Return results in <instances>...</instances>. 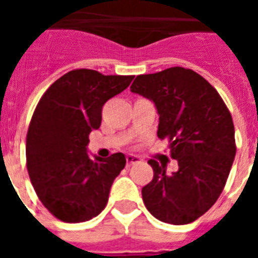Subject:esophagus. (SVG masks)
<instances>
[{
	"instance_id": "1",
	"label": "esophagus",
	"mask_w": 258,
	"mask_h": 258,
	"mask_svg": "<svg viewBox=\"0 0 258 258\" xmlns=\"http://www.w3.org/2000/svg\"><path fill=\"white\" fill-rule=\"evenodd\" d=\"M137 163H141V159L135 155H128L127 156V166H133V164H137Z\"/></svg>"
}]
</instances>
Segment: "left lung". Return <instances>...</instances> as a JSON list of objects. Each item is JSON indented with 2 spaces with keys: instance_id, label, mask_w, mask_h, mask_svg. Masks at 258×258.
I'll use <instances>...</instances> for the list:
<instances>
[{
  "instance_id": "8db88e82",
  "label": "left lung",
  "mask_w": 258,
  "mask_h": 258,
  "mask_svg": "<svg viewBox=\"0 0 258 258\" xmlns=\"http://www.w3.org/2000/svg\"><path fill=\"white\" fill-rule=\"evenodd\" d=\"M130 90L156 105L157 137L168 140L171 157L178 162L171 174L166 164L148 162L153 179L142 188L146 209L163 222H194L216 203L232 167V116L216 88L190 69L141 74Z\"/></svg>"
}]
</instances>
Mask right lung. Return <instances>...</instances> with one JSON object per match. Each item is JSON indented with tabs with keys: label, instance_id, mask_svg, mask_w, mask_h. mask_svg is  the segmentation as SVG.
<instances>
[{
	"label": "right lung",
	"instance_id": "obj_1",
	"mask_svg": "<svg viewBox=\"0 0 258 258\" xmlns=\"http://www.w3.org/2000/svg\"><path fill=\"white\" fill-rule=\"evenodd\" d=\"M133 79L76 69L56 80L38 102L26 137L27 171L38 199L60 221H88L105 209L125 156L91 160L88 135L99 128L103 105Z\"/></svg>",
	"mask_w": 258,
	"mask_h": 258
}]
</instances>
